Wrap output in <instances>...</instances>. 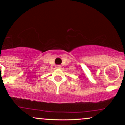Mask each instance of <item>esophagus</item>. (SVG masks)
<instances>
[{
    "label": "esophagus",
    "mask_w": 125,
    "mask_h": 125,
    "mask_svg": "<svg viewBox=\"0 0 125 125\" xmlns=\"http://www.w3.org/2000/svg\"><path fill=\"white\" fill-rule=\"evenodd\" d=\"M62 67V66L61 65H57L56 66V68H57V69H61Z\"/></svg>",
    "instance_id": "esophagus-1"
}]
</instances>
